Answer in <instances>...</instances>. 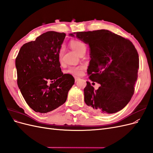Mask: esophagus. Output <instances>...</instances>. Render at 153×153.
<instances>
[{
  "label": "esophagus",
  "instance_id": "34e87169",
  "mask_svg": "<svg viewBox=\"0 0 153 153\" xmlns=\"http://www.w3.org/2000/svg\"><path fill=\"white\" fill-rule=\"evenodd\" d=\"M74 78H75V82H77L78 80V79H79V78L77 77V76H74Z\"/></svg>",
  "mask_w": 153,
  "mask_h": 153
}]
</instances>
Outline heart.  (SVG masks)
I'll list each match as a JSON object with an SVG mask.
<instances>
[{
  "label": "heart",
  "mask_w": 153,
  "mask_h": 153,
  "mask_svg": "<svg viewBox=\"0 0 153 153\" xmlns=\"http://www.w3.org/2000/svg\"><path fill=\"white\" fill-rule=\"evenodd\" d=\"M71 47L78 55L86 51L85 44L79 40L72 41L71 42ZM82 67H70L66 72L74 75H80L82 73Z\"/></svg>",
  "instance_id": "heart-1"
}]
</instances>
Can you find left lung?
Segmentation results:
<instances>
[{
	"label": "left lung",
	"instance_id": "obj_1",
	"mask_svg": "<svg viewBox=\"0 0 153 153\" xmlns=\"http://www.w3.org/2000/svg\"><path fill=\"white\" fill-rule=\"evenodd\" d=\"M76 37L89 45L91 60L87 73L101 85L94 91L89 82L84 101L95 113L107 115L126 106L134 93L139 58L130 41L108 30L78 32Z\"/></svg>",
	"mask_w": 153,
	"mask_h": 153
}]
</instances>
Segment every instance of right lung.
<instances>
[{"label": "right lung", "instance_id": "1", "mask_svg": "<svg viewBox=\"0 0 153 153\" xmlns=\"http://www.w3.org/2000/svg\"><path fill=\"white\" fill-rule=\"evenodd\" d=\"M65 33L48 31L21 47L15 61L17 83L26 103L36 112L47 113L66 102L75 83L60 68ZM48 81L52 84H47Z\"/></svg>", "mask_w": 153, "mask_h": 153}]
</instances>
